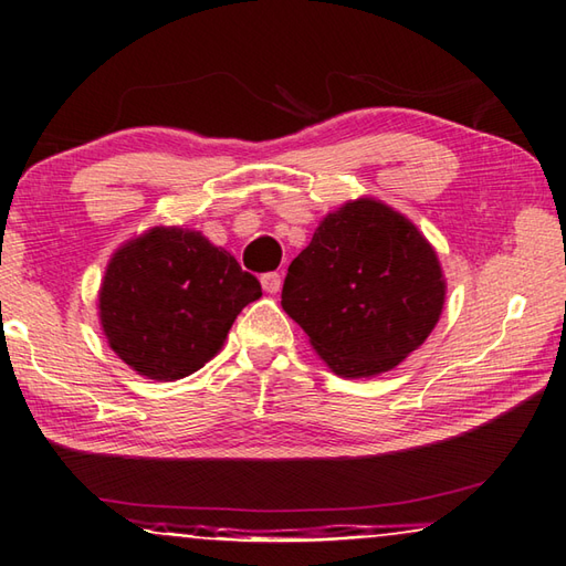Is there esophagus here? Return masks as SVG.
I'll use <instances>...</instances> for the list:
<instances>
[{"mask_svg": "<svg viewBox=\"0 0 566 566\" xmlns=\"http://www.w3.org/2000/svg\"><path fill=\"white\" fill-rule=\"evenodd\" d=\"M260 282H262V290L268 292V294H276V292L282 290V274H276V272L262 274Z\"/></svg>", "mask_w": 566, "mask_h": 566, "instance_id": "1", "label": "esophagus"}]
</instances>
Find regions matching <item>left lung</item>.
Here are the masks:
<instances>
[{
    "label": "left lung",
    "instance_id": "8db88e82",
    "mask_svg": "<svg viewBox=\"0 0 566 566\" xmlns=\"http://www.w3.org/2000/svg\"><path fill=\"white\" fill-rule=\"evenodd\" d=\"M447 280L400 210L358 198L328 213L290 264L282 308L340 378L392 370L434 331Z\"/></svg>",
    "mask_w": 566,
    "mask_h": 566
}]
</instances>
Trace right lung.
<instances>
[{"instance_id": "add662e5", "label": "right lung", "mask_w": 566, "mask_h": 566, "mask_svg": "<svg viewBox=\"0 0 566 566\" xmlns=\"http://www.w3.org/2000/svg\"><path fill=\"white\" fill-rule=\"evenodd\" d=\"M262 296L258 276L188 228L157 226L115 250L99 284V326L119 360L179 380L223 348L232 321Z\"/></svg>"}]
</instances>
